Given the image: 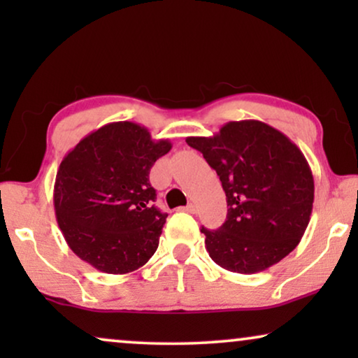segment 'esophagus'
<instances>
[{"instance_id": "1", "label": "esophagus", "mask_w": 358, "mask_h": 358, "mask_svg": "<svg viewBox=\"0 0 358 358\" xmlns=\"http://www.w3.org/2000/svg\"><path fill=\"white\" fill-rule=\"evenodd\" d=\"M180 210H184V212H189V213H195V212H197V207H195L194 203H189L187 207H182Z\"/></svg>"}]
</instances>
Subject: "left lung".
<instances>
[{
	"mask_svg": "<svg viewBox=\"0 0 358 358\" xmlns=\"http://www.w3.org/2000/svg\"><path fill=\"white\" fill-rule=\"evenodd\" d=\"M185 141L217 171L227 194V222L200 229L210 257L229 272L256 273L288 256L306 231L315 200L300 148L259 120L228 122L213 136Z\"/></svg>",
	"mask_w": 358,
	"mask_h": 358,
	"instance_id": "left-lung-1",
	"label": "left lung"
}]
</instances>
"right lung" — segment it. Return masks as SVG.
<instances>
[{
    "mask_svg": "<svg viewBox=\"0 0 358 358\" xmlns=\"http://www.w3.org/2000/svg\"><path fill=\"white\" fill-rule=\"evenodd\" d=\"M173 148L134 122L91 131L58 168L53 205L68 246L106 273H129L158 249L168 215L155 207L150 169Z\"/></svg>",
    "mask_w": 358,
    "mask_h": 358,
    "instance_id": "obj_1",
    "label": "right lung"
}]
</instances>
